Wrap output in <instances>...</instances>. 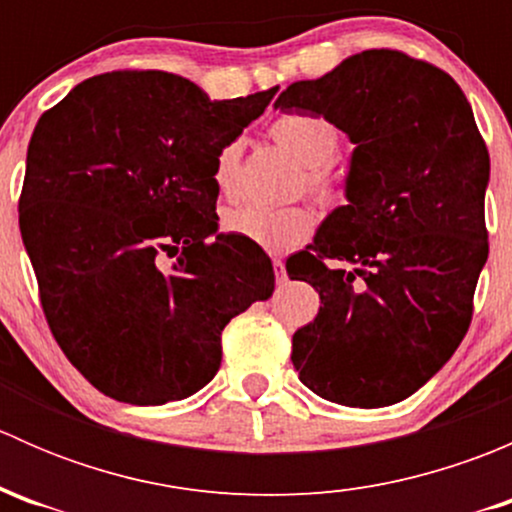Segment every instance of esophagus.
Returning <instances> with one entry per match:
<instances>
[{
	"mask_svg": "<svg viewBox=\"0 0 512 512\" xmlns=\"http://www.w3.org/2000/svg\"><path fill=\"white\" fill-rule=\"evenodd\" d=\"M272 267H275V280H277V285H285V280H287L285 262H282V260H275V262H272Z\"/></svg>",
	"mask_w": 512,
	"mask_h": 512,
	"instance_id": "1",
	"label": "esophagus"
}]
</instances>
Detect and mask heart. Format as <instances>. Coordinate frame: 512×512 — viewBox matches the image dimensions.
<instances>
[{
    "label": "heart",
    "instance_id": "b5f03b06",
    "mask_svg": "<svg viewBox=\"0 0 512 512\" xmlns=\"http://www.w3.org/2000/svg\"><path fill=\"white\" fill-rule=\"evenodd\" d=\"M272 141L304 165V183L319 198L334 200L342 195V185L329 170L339 153V128L329 118L312 113H285L270 126ZM240 175V143L230 141L215 156L213 185L223 198L235 193ZM227 235L260 245L265 250H287L299 245L312 230L307 208H262V205H232L220 218Z\"/></svg>",
    "mask_w": 512,
    "mask_h": 512
}]
</instances>
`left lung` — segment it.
Wrapping results in <instances>:
<instances>
[{
  "mask_svg": "<svg viewBox=\"0 0 512 512\" xmlns=\"http://www.w3.org/2000/svg\"><path fill=\"white\" fill-rule=\"evenodd\" d=\"M275 108L329 118L354 143L347 205L287 262L322 299L292 337L299 381L359 409L409 399L466 337L488 260L490 158L471 103L446 71L369 49L294 81Z\"/></svg>",
  "mask_w": 512,
  "mask_h": 512,
  "instance_id": "1",
  "label": "left lung"
}]
</instances>
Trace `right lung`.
Wrapping results in <instances>:
<instances>
[{"label":"right lung","mask_w":512,"mask_h":512,"mask_svg":"<svg viewBox=\"0 0 512 512\" xmlns=\"http://www.w3.org/2000/svg\"><path fill=\"white\" fill-rule=\"evenodd\" d=\"M275 94L210 101L183 76L113 71L36 123L19 230L51 334L101 394L188 399L225 324L272 297L270 257L218 232L213 165Z\"/></svg>","instance_id":"obj_1"}]
</instances>
